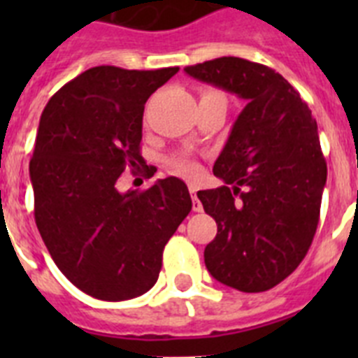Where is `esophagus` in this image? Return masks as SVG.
<instances>
[{
  "label": "esophagus",
  "instance_id": "34e87169",
  "mask_svg": "<svg viewBox=\"0 0 358 358\" xmlns=\"http://www.w3.org/2000/svg\"><path fill=\"white\" fill-rule=\"evenodd\" d=\"M189 192H192V208H194V211H202V204H201V201L197 199L195 188H192Z\"/></svg>",
  "mask_w": 358,
  "mask_h": 358
}]
</instances>
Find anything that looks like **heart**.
<instances>
[{"instance_id": "b5f03b06", "label": "heart", "mask_w": 358, "mask_h": 358, "mask_svg": "<svg viewBox=\"0 0 358 358\" xmlns=\"http://www.w3.org/2000/svg\"><path fill=\"white\" fill-rule=\"evenodd\" d=\"M210 93H218V91H204L201 96ZM170 170L173 173H177V176L185 177V179H195L199 176V164L188 156H177L173 159H170Z\"/></svg>"}]
</instances>
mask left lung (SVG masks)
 Here are the masks:
<instances>
[{
    "label": "left lung",
    "instance_id": "8db88e82",
    "mask_svg": "<svg viewBox=\"0 0 358 358\" xmlns=\"http://www.w3.org/2000/svg\"><path fill=\"white\" fill-rule=\"evenodd\" d=\"M185 71L248 100L215 161L224 186L197 197L217 222L204 249L211 276L242 292H264L296 271L317 229L327 185L317 122L268 66L220 57Z\"/></svg>",
    "mask_w": 358,
    "mask_h": 358
}]
</instances>
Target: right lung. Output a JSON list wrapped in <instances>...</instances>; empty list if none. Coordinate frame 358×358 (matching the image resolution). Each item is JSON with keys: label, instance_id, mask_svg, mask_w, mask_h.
<instances>
[{"label": "right lung", "instance_id": "add662e5", "mask_svg": "<svg viewBox=\"0 0 358 358\" xmlns=\"http://www.w3.org/2000/svg\"><path fill=\"white\" fill-rule=\"evenodd\" d=\"M177 71L96 66L62 85L41 115L30 159L37 229L59 271L96 299L150 290L164 245L192 210L177 177L143 192L116 188L123 170L145 164V102Z\"/></svg>", "mask_w": 358, "mask_h": 358}]
</instances>
